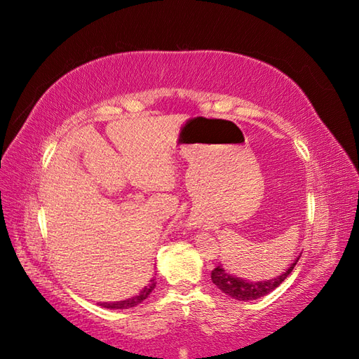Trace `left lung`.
Here are the masks:
<instances>
[{"label": "left lung", "instance_id": "1", "mask_svg": "<svg viewBox=\"0 0 359 359\" xmlns=\"http://www.w3.org/2000/svg\"><path fill=\"white\" fill-rule=\"evenodd\" d=\"M301 256H297L292 265L288 269L280 273L276 278H270L265 280H250V279H242L234 276V274L228 273L222 265H217L215 270L211 271V280L220 292H224L225 294L234 297L238 301H255L259 299V297L266 296L271 293L274 288H278L282 282L287 279L290 273L293 271L294 265L299 261ZM284 270V269H282Z\"/></svg>", "mask_w": 359, "mask_h": 359}]
</instances>
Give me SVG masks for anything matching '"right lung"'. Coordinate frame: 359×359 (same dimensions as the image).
Masks as SVG:
<instances>
[{"label": "right lung", "mask_w": 359, "mask_h": 359, "mask_svg": "<svg viewBox=\"0 0 359 359\" xmlns=\"http://www.w3.org/2000/svg\"><path fill=\"white\" fill-rule=\"evenodd\" d=\"M156 288V279L152 278L147 285H144L139 293L128 297V299L125 301H116V302H100V306L104 307V309H109V310H125V309H131V307H135L139 306V304H142L147 297L151 294L152 290Z\"/></svg>", "instance_id": "obj_1"}]
</instances>
